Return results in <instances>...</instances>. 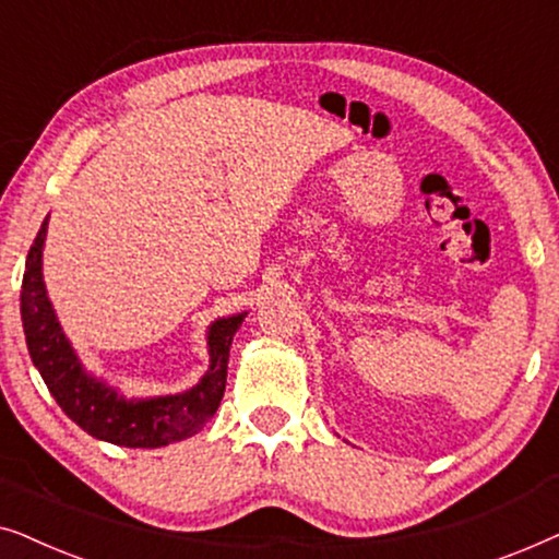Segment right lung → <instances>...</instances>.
<instances>
[{
	"mask_svg": "<svg viewBox=\"0 0 559 559\" xmlns=\"http://www.w3.org/2000/svg\"><path fill=\"white\" fill-rule=\"evenodd\" d=\"M45 234H48V218L43 221L29 247L20 312L29 358L60 409L91 438L121 448H163L201 432L203 425L216 415L224 396L228 350L247 312L218 318L209 328L211 366L193 389L182 394L152 396V400H127L117 389L83 369L58 323L43 282Z\"/></svg>",
	"mask_w": 559,
	"mask_h": 559,
	"instance_id": "right-lung-1",
	"label": "right lung"
}]
</instances>
